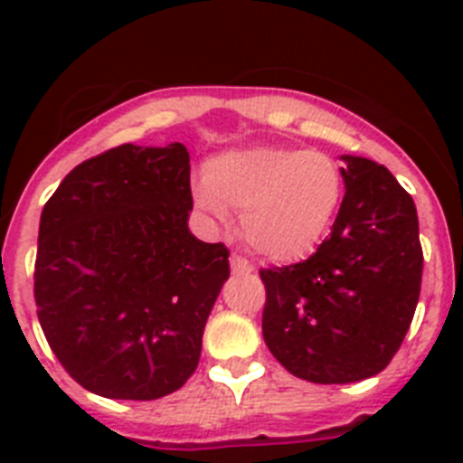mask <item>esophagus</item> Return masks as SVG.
<instances>
[{
    "mask_svg": "<svg viewBox=\"0 0 463 463\" xmlns=\"http://www.w3.org/2000/svg\"><path fill=\"white\" fill-rule=\"evenodd\" d=\"M229 264H232V273H236V276H243V273H252V264L248 260H243L241 255L229 257Z\"/></svg>",
    "mask_w": 463,
    "mask_h": 463,
    "instance_id": "34e87169",
    "label": "esophagus"
}]
</instances>
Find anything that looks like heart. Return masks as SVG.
<instances>
[{
    "instance_id": "obj_1",
    "label": "heart",
    "mask_w": 463,
    "mask_h": 463,
    "mask_svg": "<svg viewBox=\"0 0 463 463\" xmlns=\"http://www.w3.org/2000/svg\"><path fill=\"white\" fill-rule=\"evenodd\" d=\"M345 194L336 157L292 146H250L211 157L194 202L213 220L241 211V234L269 261L308 257L329 234Z\"/></svg>"
}]
</instances>
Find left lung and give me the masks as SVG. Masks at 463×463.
Masks as SVG:
<instances>
[{"label": "left lung", "mask_w": 463, "mask_h": 463, "mask_svg": "<svg viewBox=\"0 0 463 463\" xmlns=\"http://www.w3.org/2000/svg\"><path fill=\"white\" fill-rule=\"evenodd\" d=\"M345 196L308 260L261 269V334L308 383L366 380L392 362L420 298L422 245L412 196L373 159L343 155Z\"/></svg>", "instance_id": "1"}]
</instances>
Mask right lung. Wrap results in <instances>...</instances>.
<instances>
[{"label":"right lung","mask_w":463,"mask_h":463,"mask_svg":"<svg viewBox=\"0 0 463 463\" xmlns=\"http://www.w3.org/2000/svg\"><path fill=\"white\" fill-rule=\"evenodd\" d=\"M190 211L183 143H125L85 159L41 211L36 315L92 394L153 401L194 373L229 250L192 234Z\"/></svg>","instance_id":"1"}]
</instances>
